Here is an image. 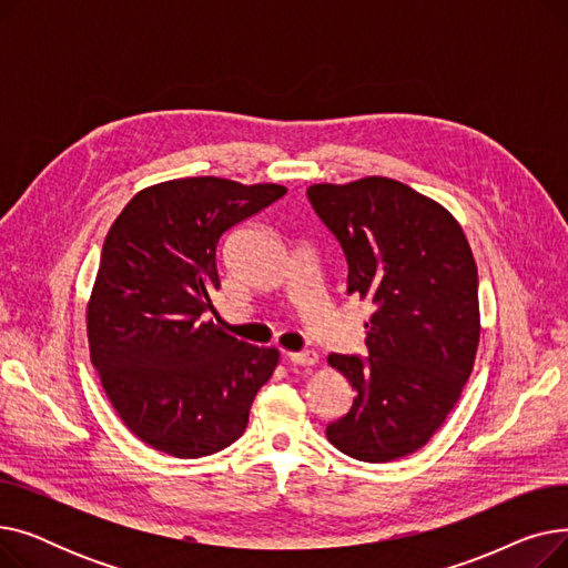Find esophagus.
Listing matches in <instances>:
<instances>
[{"label":"esophagus","instance_id":"1","mask_svg":"<svg viewBox=\"0 0 568 568\" xmlns=\"http://www.w3.org/2000/svg\"><path fill=\"white\" fill-rule=\"evenodd\" d=\"M285 359L294 366H315L320 362V356H317V352L306 349V352H287Z\"/></svg>","mask_w":568,"mask_h":568}]
</instances>
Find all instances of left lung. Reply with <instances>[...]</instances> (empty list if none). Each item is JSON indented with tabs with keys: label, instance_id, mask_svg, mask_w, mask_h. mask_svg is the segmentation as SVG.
I'll return each mask as SVG.
<instances>
[{
	"label": "left lung",
	"instance_id": "obj_1",
	"mask_svg": "<svg viewBox=\"0 0 568 568\" xmlns=\"http://www.w3.org/2000/svg\"><path fill=\"white\" fill-rule=\"evenodd\" d=\"M306 193L343 246L347 294L373 306L368 359H326L354 389L352 409L326 437L356 460H398L435 435L471 375L481 336L471 248L449 209L396 179Z\"/></svg>",
	"mask_w": 568,
	"mask_h": 568
}]
</instances>
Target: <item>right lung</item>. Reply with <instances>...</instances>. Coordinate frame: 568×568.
Returning a JSON list of instances; mask_svg holds the SVG:
<instances>
[{"label": "right lung", "mask_w": 568, "mask_h": 568, "mask_svg": "<svg viewBox=\"0 0 568 568\" xmlns=\"http://www.w3.org/2000/svg\"><path fill=\"white\" fill-rule=\"evenodd\" d=\"M287 193L281 184L186 176L146 186L112 223L87 304L89 356L124 426L174 458L242 437L281 354L205 320L223 234Z\"/></svg>", "instance_id": "1"}]
</instances>
